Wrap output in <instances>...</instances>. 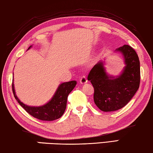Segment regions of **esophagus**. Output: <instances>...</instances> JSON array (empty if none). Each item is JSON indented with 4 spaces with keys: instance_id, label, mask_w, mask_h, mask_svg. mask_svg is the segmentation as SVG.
Instances as JSON below:
<instances>
[{
    "instance_id": "1",
    "label": "esophagus",
    "mask_w": 153,
    "mask_h": 153,
    "mask_svg": "<svg viewBox=\"0 0 153 153\" xmlns=\"http://www.w3.org/2000/svg\"><path fill=\"white\" fill-rule=\"evenodd\" d=\"M79 82H80V83L82 84H86L87 82H88V80H87V79L85 77H82L80 79H79Z\"/></svg>"
}]
</instances>
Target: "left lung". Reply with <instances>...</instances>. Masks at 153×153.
I'll return each instance as SVG.
<instances>
[{
  "mask_svg": "<svg viewBox=\"0 0 153 153\" xmlns=\"http://www.w3.org/2000/svg\"><path fill=\"white\" fill-rule=\"evenodd\" d=\"M123 57L125 66L117 76L106 71L105 61L100 60L92 68L88 76L94 90V101L103 111H113L123 108L129 102L139 88L140 60L135 51L128 45L116 49Z\"/></svg>",
  "mask_w": 153,
  "mask_h": 153,
  "instance_id": "left-lung-1",
  "label": "left lung"
}]
</instances>
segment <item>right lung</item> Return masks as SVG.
<instances>
[{
    "label": "right lung",
    "instance_id": "add662e5",
    "mask_svg": "<svg viewBox=\"0 0 153 153\" xmlns=\"http://www.w3.org/2000/svg\"><path fill=\"white\" fill-rule=\"evenodd\" d=\"M31 48L32 45H30L28 50ZM76 84L77 82L75 80L60 84L51 100L41 106H30L22 102L16 94L13 82L12 84V90L14 97L29 114L39 120L52 121L60 118L66 110L68 95L75 88Z\"/></svg>",
    "mask_w": 153,
    "mask_h": 153
}]
</instances>
